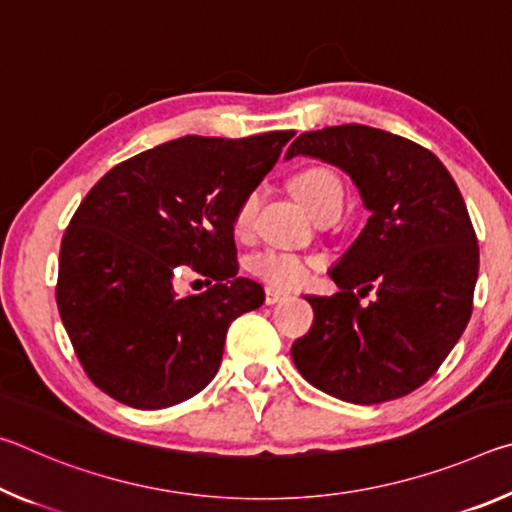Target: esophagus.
Instances as JSON below:
<instances>
[{
	"instance_id": "34e87169",
	"label": "esophagus",
	"mask_w": 512,
	"mask_h": 512,
	"mask_svg": "<svg viewBox=\"0 0 512 512\" xmlns=\"http://www.w3.org/2000/svg\"><path fill=\"white\" fill-rule=\"evenodd\" d=\"M291 293L280 287H266V305H277V302L289 300Z\"/></svg>"
}]
</instances>
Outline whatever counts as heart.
Returning <instances> with one entry per match:
<instances>
[{"mask_svg":"<svg viewBox=\"0 0 512 512\" xmlns=\"http://www.w3.org/2000/svg\"><path fill=\"white\" fill-rule=\"evenodd\" d=\"M293 192H296L298 201L305 205V210L314 216H320L325 212H341L343 205V185L339 176L334 171L325 167H307L293 178ZM259 205V194L250 192L244 201L239 203L235 212V232L237 235H246L253 225L255 212ZM253 273L262 277L266 282H273L277 287H298V284L305 282L307 277V262L296 255L287 253H275V250H268V253L257 255L253 262H250Z\"/></svg>","mask_w":512,"mask_h":512,"instance_id":"1","label":"heart"}]
</instances>
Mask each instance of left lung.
Masks as SVG:
<instances>
[{
	"mask_svg": "<svg viewBox=\"0 0 512 512\" xmlns=\"http://www.w3.org/2000/svg\"><path fill=\"white\" fill-rule=\"evenodd\" d=\"M348 173L370 212L329 268L341 291L305 296L311 329L291 345L311 386L343 402L379 404L422 386L472 316L479 246L445 164L420 144L345 124L302 133L289 146ZM372 290L376 298L361 306Z\"/></svg>",
	"mask_w": 512,
	"mask_h": 512,
	"instance_id": "obj_1",
	"label": "left lung"
}]
</instances>
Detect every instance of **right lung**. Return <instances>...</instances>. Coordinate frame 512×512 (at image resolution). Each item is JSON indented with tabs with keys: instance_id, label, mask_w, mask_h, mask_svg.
Wrapping results in <instances>:
<instances>
[{
	"instance_id": "right-lung-1",
	"label": "right lung",
	"mask_w": 512,
	"mask_h": 512,
	"mask_svg": "<svg viewBox=\"0 0 512 512\" xmlns=\"http://www.w3.org/2000/svg\"><path fill=\"white\" fill-rule=\"evenodd\" d=\"M293 135L180 137L117 164L85 196L60 246L56 302L112 400L167 409L219 372L232 320L264 305L262 284L237 275L235 212ZM176 270L215 284L178 297Z\"/></svg>"
}]
</instances>
